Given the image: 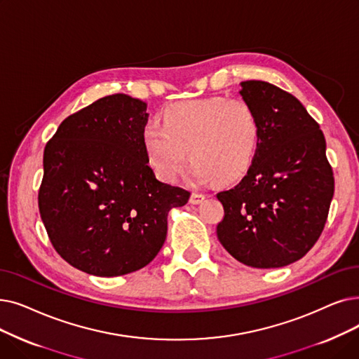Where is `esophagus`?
<instances>
[{"label": "esophagus", "mask_w": 359, "mask_h": 359, "mask_svg": "<svg viewBox=\"0 0 359 359\" xmlns=\"http://www.w3.org/2000/svg\"><path fill=\"white\" fill-rule=\"evenodd\" d=\"M204 199H205V195H204V194H198V192H192V195H191V199H189V202H191V204L196 205V204H201V202H204Z\"/></svg>", "instance_id": "34e87169"}]
</instances>
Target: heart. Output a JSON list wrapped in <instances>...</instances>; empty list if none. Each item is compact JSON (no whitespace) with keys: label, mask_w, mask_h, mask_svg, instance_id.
Instances as JSON below:
<instances>
[{"label":"heart","mask_w":359,"mask_h":359,"mask_svg":"<svg viewBox=\"0 0 359 359\" xmlns=\"http://www.w3.org/2000/svg\"><path fill=\"white\" fill-rule=\"evenodd\" d=\"M142 142L154 171L176 182L188 161L198 182H230L251 168L259 144L255 108L242 98L208 97L168 105L163 124L149 121Z\"/></svg>","instance_id":"obj_1"}]
</instances>
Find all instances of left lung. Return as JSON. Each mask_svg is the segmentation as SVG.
Wrapping results in <instances>:
<instances>
[{
  "mask_svg": "<svg viewBox=\"0 0 359 359\" xmlns=\"http://www.w3.org/2000/svg\"><path fill=\"white\" fill-rule=\"evenodd\" d=\"M239 93L259 120V144L246 176L217 194L224 218L217 238L245 266L278 269L318 241L334 194L318 123L292 93L246 81Z\"/></svg>",
  "mask_w": 359,
  "mask_h": 359,
  "instance_id": "1",
  "label": "left lung"
}]
</instances>
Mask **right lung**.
I'll list each match as a JSON object with an SVG mask.
<instances>
[{"label":"right lung","instance_id":"obj_1","mask_svg":"<svg viewBox=\"0 0 359 359\" xmlns=\"http://www.w3.org/2000/svg\"><path fill=\"white\" fill-rule=\"evenodd\" d=\"M147 104L100 98L60 124L43 151L38 205L58 255L88 274L141 270L164 245L171 207L191 194L160 182L142 142Z\"/></svg>","mask_w":359,"mask_h":359}]
</instances>
